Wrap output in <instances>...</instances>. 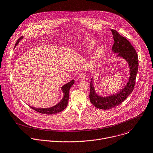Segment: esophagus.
<instances>
[{
  "mask_svg": "<svg viewBox=\"0 0 153 153\" xmlns=\"http://www.w3.org/2000/svg\"><path fill=\"white\" fill-rule=\"evenodd\" d=\"M78 78L80 79V80H85V78H86V74L85 73H80L79 74V75L78 76Z\"/></svg>",
  "mask_w": 153,
  "mask_h": 153,
  "instance_id": "1",
  "label": "esophagus"
}]
</instances>
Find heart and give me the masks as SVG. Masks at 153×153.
I'll list each match as a JSON object with an SVG mask.
<instances>
[{
    "label": "heart",
    "instance_id": "b5f03b06",
    "mask_svg": "<svg viewBox=\"0 0 153 153\" xmlns=\"http://www.w3.org/2000/svg\"><path fill=\"white\" fill-rule=\"evenodd\" d=\"M97 44L96 40L94 39H91L88 40L86 42V47L88 50L91 51L94 49ZM105 53V48L103 46L98 47L94 52V55L92 58V61L93 63H96L98 62L103 58Z\"/></svg>",
    "mask_w": 153,
    "mask_h": 153
}]
</instances>
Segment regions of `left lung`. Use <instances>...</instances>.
Masks as SVG:
<instances>
[{"label": "left lung", "instance_id": "left-lung-1", "mask_svg": "<svg viewBox=\"0 0 153 153\" xmlns=\"http://www.w3.org/2000/svg\"><path fill=\"white\" fill-rule=\"evenodd\" d=\"M114 43L112 52L118 53L116 58H121L126 61L129 68V77L124 87L117 93L101 96L98 94L94 87V78L91 79L89 99L91 103L100 109H110L117 106L129 96L134 87L135 80L138 70V56L136 50L130 42L117 30L111 29Z\"/></svg>", "mask_w": 153, "mask_h": 153}]
</instances>
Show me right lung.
Instances as JSON below:
<instances>
[{
  "label": "right lung",
  "instance_id": "add662e5",
  "mask_svg": "<svg viewBox=\"0 0 153 153\" xmlns=\"http://www.w3.org/2000/svg\"><path fill=\"white\" fill-rule=\"evenodd\" d=\"M23 37L22 36L17 40L16 44H15L14 47H16L17 45V44L19 43L20 41L22 39H23ZM74 83V80H72L70 82L65 84L64 85H63L61 87V90L63 93V97L59 102L58 104H56V105L50 107V108H37L32 107L30 106H29L33 110L39 112V113L44 114H47V115H52V114H57V113H59V112L62 111L64 109H65L67 108V106L68 105V100H69L70 89L72 86V85H73Z\"/></svg>",
  "mask_w": 153,
  "mask_h": 153
}]
</instances>
